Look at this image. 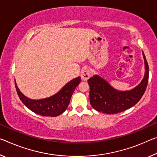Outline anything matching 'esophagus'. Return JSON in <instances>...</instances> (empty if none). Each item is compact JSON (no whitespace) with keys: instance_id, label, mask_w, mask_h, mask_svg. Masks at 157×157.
Here are the masks:
<instances>
[{"instance_id":"obj_1","label":"esophagus","mask_w":157,"mask_h":157,"mask_svg":"<svg viewBox=\"0 0 157 157\" xmlns=\"http://www.w3.org/2000/svg\"><path fill=\"white\" fill-rule=\"evenodd\" d=\"M91 73L89 69H84L81 73V78L84 81H86L87 79L90 78Z\"/></svg>"}]
</instances>
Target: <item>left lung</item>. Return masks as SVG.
<instances>
[{"mask_svg":"<svg viewBox=\"0 0 157 157\" xmlns=\"http://www.w3.org/2000/svg\"><path fill=\"white\" fill-rule=\"evenodd\" d=\"M142 52L145 61V75L140 83L131 90H117L98 75L88 79L90 87L89 100L96 110L105 114H117L131 108L140 100L149 78L148 63L143 51Z\"/></svg>","mask_w":157,"mask_h":157,"instance_id":"obj_1","label":"left lung"}]
</instances>
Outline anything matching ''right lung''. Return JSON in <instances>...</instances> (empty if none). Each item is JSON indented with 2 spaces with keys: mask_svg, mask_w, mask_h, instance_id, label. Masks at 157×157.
Wrapping results in <instances>:
<instances>
[{
  "mask_svg": "<svg viewBox=\"0 0 157 157\" xmlns=\"http://www.w3.org/2000/svg\"><path fill=\"white\" fill-rule=\"evenodd\" d=\"M80 80V77L72 79L54 95L39 100H33L25 96L17 86L16 81L14 83L19 98L30 110L41 116L56 117L66 111L75 89Z\"/></svg>",
  "mask_w": 157,
  "mask_h": 157,
  "instance_id": "1",
  "label": "right lung"
}]
</instances>
